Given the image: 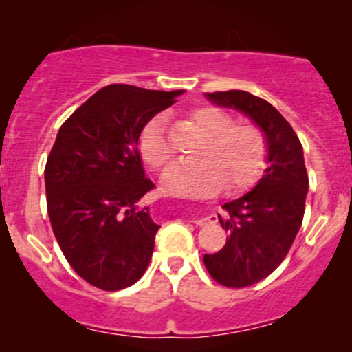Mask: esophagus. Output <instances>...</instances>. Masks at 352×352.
<instances>
[{"instance_id": "1", "label": "esophagus", "mask_w": 352, "mask_h": 352, "mask_svg": "<svg viewBox=\"0 0 352 352\" xmlns=\"http://www.w3.org/2000/svg\"><path fill=\"white\" fill-rule=\"evenodd\" d=\"M193 223H195L197 227H205V225L215 223V218H213L212 215L204 217V218H195V220H193Z\"/></svg>"}]
</instances>
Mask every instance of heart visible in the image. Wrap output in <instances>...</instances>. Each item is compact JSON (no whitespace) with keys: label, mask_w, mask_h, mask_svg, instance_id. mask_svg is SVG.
Wrapping results in <instances>:
<instances>
[{"label":"heart","mask_w":352,"mask_h":352,"mask_svg":"<svg viewBox=\"0 0 352 352\" xmlns=\"http://www.w3.org/2000/svg\"><path fill=\"white\" fill-rule=\"evenodd\" d=\"M185 122L204 137L197 145L195 162L172 165L164 185L177 195H207L223 187L240 192L261 177L268 160V139L252 120H236L228 111L199 106L185 112ZM139 153L152 170H160L172 160L173 147L167 122L155 116L139 135Z\"/></svg>","instance_id":"heart-1"}]
</instances>
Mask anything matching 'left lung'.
Returning <instances> with one entry per match:
<instances>
[{
    "instance_id": "obj_1",
    "label": "left lung",
    "mask_w": 352,
    "mask_h": 352,
    "mask_svg": "<svg viewBox=\"0 0 352 352\" xmlns=\"http://www.w3.org/2000/svg\"><path fill=\"white\" fill-rule=\"evenodd\" d=\"M207 98L245 112L268 139L270 167L252 192L221 207L227 217L218 215V220L228 240L220 252L204 256L205 268L217 283L246 288L281 265L301 228L309 187L302 145L268 100L245 91L208 92Z\"/></svg>"
}]
</instances>
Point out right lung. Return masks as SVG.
Wrapping results in <instances>:
<instances>
[{
	"instance_id": "1",
	"label": "right lung",
	"mask_w": 352,
	"mask_h": 352,
	"mask_svg": "<svg viewBox=\"0 0 352 352\" xmlns=\"http://www.w3.org/2000/svg\"><path fill=\"white\" fill-rule=\"evenodd\" d=\"M184 91L111 84L60 125L44 168L47 215L71 268L104 292L142 278L159 225L139 208L155 188L140 162L139 135Z\"/></svg>"
}]
</instances>
